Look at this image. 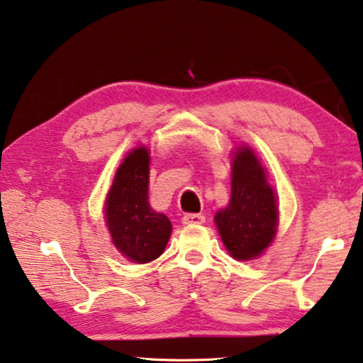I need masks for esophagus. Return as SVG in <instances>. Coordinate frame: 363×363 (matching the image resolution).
Segmentation results:
<instances>
[{
    "mask_svg": "<svg viewBox=\"0 0 363 363\" xmlns=\"http://www.w3.org/2000/svg\"><path fill=\"white\" fill-rule=\"evenodd\" d=\"M184 224H202L205 223V216L200 215V213H186L182 216Z\"/></svg>",
    "mask_w": 363,
    "mask_h": 363,
    "instance_id": "1",
    "label": "esophagus"
}]
</instances>
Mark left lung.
Listing matches in <instances>:
<instances>
[{"mask_svg": "<svg viewBox=\"0 0 363 363\" xmlns=\"http://www.w3.org/2000/svg\"><path fill=\"white\" fill-rule=\"evenodd\" d=\"M226 249L238 260L255 258L273 242L278 208L254 152L240 147L233 161L231 200L215 216Z\"/></svg>", "mask_w": 363, "mask_h": 363, "instance_id": "obj_1", "label": "left lung"}]
</instances>
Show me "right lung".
Listing matches in <instances>:
<instances>
[{
	"label": "right lung",
	"instance_id": "add662e5",
	"mask_svg": "<svg viewBox=\"0 0 363 363\" xmlns=\"http://www.w3.org/2000/svg\"><path fill=\"white\" fill-rule=\"evenodd\" d=\"M148 150H132L118 168L106 199V221L113 244L135 263H148L163 254L171 221L148 205Z\"/></svg>",
	"mask_w": 363,
	"mask_h": 363
}]
</instances>
